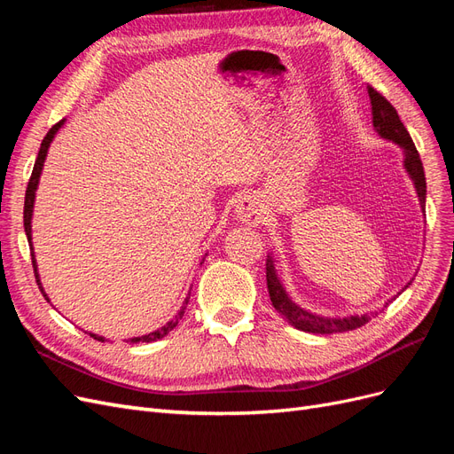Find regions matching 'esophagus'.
I'll list each match as a JSON object with an SVG mask.
<instances>
[{"label": "esophagus", "instance_id": "34e87169", "mask_svg": "<svg viewBox=\"0 0 454 454\" xmlns=\"http://www.w3.org/2000/svg\"><path fill=\"white\" fill-rule=\"evenodd\" d=\"M235 215H237L239 222H242L244 225L257 227V225L265 222L267 210H265V206L261 204L255 197L244 195V197L239 199V202L235 206Z\"/></svg>", "mask_w": 454, "mask_h": 454}]
</instances>
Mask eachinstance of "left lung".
Instances as JSON below:
<instances>
[{
    "label": "left lung",
    "instance_id": "1",
    "mask_svg": "<svg viewBox=\"0 0 454 454\" xmlns=\"http://www.w3.org/2000/svg\"><path fill=\"white\" fill-rule=\"evenodd\" d=\"M367 92L371 98V106H373V129L382 140L400 145V149L403 151V168L415 185L417 197L420 202V210L424 214L426 212V177H424V168H422V160L419 157V151L413 140H411V136L403 127V122L400 121V115H397L394 106L384 98V96H380L375 89L369 87ZM274 263H277V261H274L272 252H269L267 254V287H269L272 307L284 316V320L287 324L299 329V332L320 333V335L350 332V329L362 327L371 320V316L377 314L375 310V312H364V314H347L340 318V316H322V314L310 312L301 305H297L290 297V294L286 292V287L280 280V274L277 270V265ZM411 282H413V278L402 287V292L407 290ZM402 292H397L392 299H388L387 303H384V307H388L397 295H402Z\"/></svg>",
    "mask_w": 454,
    "mask_h": 454
}]
</instances>
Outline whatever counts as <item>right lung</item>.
I'll return each mask as SVG.
<instances>
[{
	"instance_id": "right-lung-1",
	"label": "right lung",
	"mask_w": 454,
	"mask_h": 454,
	"mask_svg": "<svg viewBox=\"0 0 454 454\" xmlns=\"http://www.w3.org/2000/svg\"><path fill=\"white\" fill-rule=\"evenodd\" d=\"M62 125H64V119H62L60 122H57V125H54V127L47 132L43 142H41L39 153H37V159H35V164H34V170H32V177H30V182H28V189H26V199H24V231H26V237H28V244H30V254H32V265H34V272H35V282H37V286H39L41 294H43V297L49 301V303H51V299L47 297V294H45V290H43V286H41L39 272H37V261H35L34 242H32V215H34L35 191H37V185H39L41 172H43V164H45V159H47V153H49V147H51V144H52V140H54V136H57V132L62 129ZM202 261H204V259H202ZM189 294H191V290H189ZM189 294H187V295H189ZM187 303H189V297H185L184 305H182L180 310H177V314L174 316V320L167 322L162 327L155 329V332H151V333H147V335L127 339L129 345H134V342H153V340H157V339H162L164 335H168V333L172 332V329L177 325V322L182 320V316H184V312H185V309H187ZM89 335L94 337L96 340H102V342L106 340V337H102V335H96V333H89Z\"/></svg>"
}]
</instances>
